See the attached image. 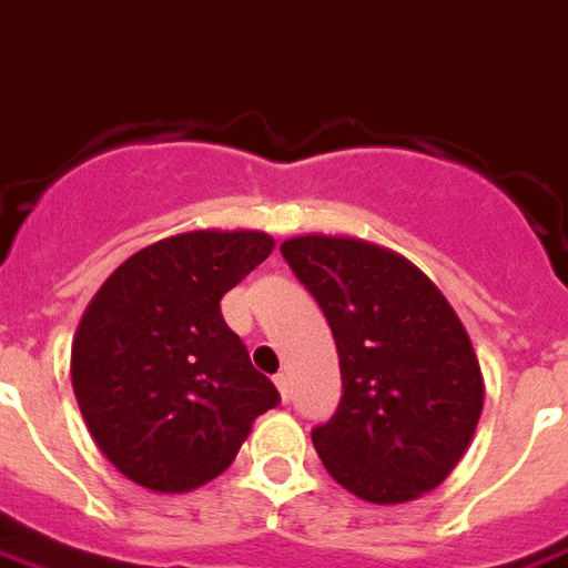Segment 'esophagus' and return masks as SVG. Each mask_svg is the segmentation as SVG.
Here are the masks:
<instances>
[{
    "instance_id": "1",
    "label": "esophagus",
    "mask_w": 568,
    "mask_h": 568,
    "mask_svg": "<svg viewBox=\"0 0 568 568\" xmlns=\"http://www.w3.org/2000/svg\"><path fill=\"white\" fill-rule=\"evenodd\" d=\"M276 387H280V396H283L285 403H288V396H292V378H288V375H285V372H280V375H276Z\"/></svg>"
}]
</instances>
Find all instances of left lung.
<instances>
[{
  "label": "left lung",
  "mask_w": 568,
  "mask_h": 568,
  "mask_svg": "<svg viewBox=\"0 0 568 568\" xmlns=\"http://www.w3.org/2000/svg\"><path fill=\"white\" fill-rule=\"evenodd\" d=\"M285 264L335 335L341 403L313 427L325 470L375 505L436 489L483 412L477 353L449 301L406 257L347 236H295Z\"/></svg>",
  "instance_id": "8db88e82"
}]
</instances>
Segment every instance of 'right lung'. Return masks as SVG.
I'll return each mask as SVG.
<instances>
[{
	"instance_id": "obj_1",
	"label": "right lung",
	"mask_w": 568,
	"mask_h": 568,
	"mask_svg": "<svg viewBox=\"0 0 568 568\" xmlns=\"http://www.w3.org/2000/svg\"><path fill=\"white\" fill-rule=\"evenodd\" d=\"M273 252L255 230H196L132 255L91 297L73 341V394L98 449L153 491L224 474L257 415L280 406L221 297Z\"/></svg>"
}]
</instances>
